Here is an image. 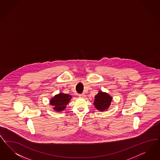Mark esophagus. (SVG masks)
I'll use <instances>...</instances> for the list:
<instances>
[{
    "label": "esophagus",
    "mask_w": 160,
    "mask_h": 160,
    "mask_svg": "<svg viewBox=\"0 0 160 160\" xmlns=\"http://www.w3.org/2000/svg\"><path fill=\"white\" fill-rule=\"evenodd\" d=\"M79 97H82H82H85V95H84L83 93L79 94Z\"/></svg>",
    "instance_id": "esophagus-1"
}]
</instances>
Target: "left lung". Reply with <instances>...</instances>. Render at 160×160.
<instances>
[{"label":"left lung","mask_w":160,"mask_h":160,"mask_svg":"<svg viewBox=\"0 0 160 160\" xmlns=\"http://www.w3.org/2000/svg\"><path fill=\"white\" fill-rule=\"evenodd\" d=\"M95 101L93 104L95 108L101 111H103L108 108L111 105L112 98L107 93L99 91L95 96Z\"/></svg>","instance_id":"8db88e82"}]
</instances>
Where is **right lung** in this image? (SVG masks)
Listing matches in <instances>:
<instances>
[{
	"instance_id": "add662e5",
	"label": "right lung",
	"mask_w": 160,
	"mask_h": 160,
	"mask_svg": "<svg viewBox=\"0 0 160 160\" xmlns=\"http://www.w3.org/2000/svg\"><path fill=\"white\" fill-rule=\"evenodd\" d=\"M71 97H72L69 94L61 93L58 95H56L51 99L50 103L53 107V109L57 111V112H60L65 109Z\"/></svg>"
}]
</instances>
